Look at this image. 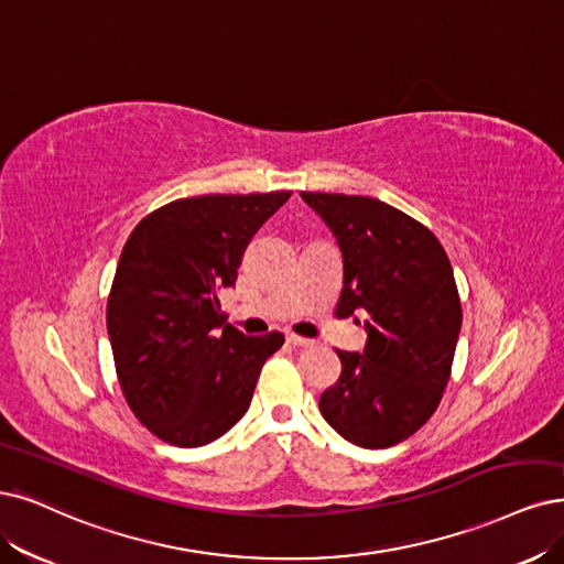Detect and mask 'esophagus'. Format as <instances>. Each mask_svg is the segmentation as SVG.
<instances>
[{"label":"esophagus","instance_id":"esophagus-1","mask_svg":"<svg viewBox=\"0 0 564 564\" xmlns=\"http://www.w3.org/2000/svg\"><path fill=\"white\" fill-rule=\"evenodd\" d=\"M288 344H293V346H314V339H306V337H300V335H293V332H290Z\"/></svg>","mask_w":564,"mask_h":564}]
</instances>
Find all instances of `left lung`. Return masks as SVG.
I'll use <instances>...</instances> for the list:
<instances>
[{
  "label": "left lung",
  "mask_w": 564,
  "mask_h": 564,
  "mask_svg": "<svg viewBox=\"0 0 564 564\" xmlns=\"http://www.w3.org/2000/svg\"><path fill=\"white\" fill-rule=\"evenodd\" d=\"M344 258L339 318L365 316L362 352L337 350L339 381L323 419L360 448H388L421 430L451 377L463 308L444 246L381 199L302 193Z\"/></svg>",
  "instance_id": "left-lung-1"
}]
</instances>
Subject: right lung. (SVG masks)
Here are the masks:
<instances>
[{
  "label": "right lung",
  "mask_w": 564,
  "mask_h": 564,
  "mask_svg": "<svg viewBox=\"0 0 564 564\" xmlns=\"http://www.w3.org/2000/svg\"><path fill=\"white\" fill-rule=\"evenodd\" d=\"M290 193L202 195L145 216L124 243L107 304L118 381L162 442L212 444L248 411L281 332L246 337L225 323L243 250Z\"/></svg>",
  "instance_id": "1"
}]
</instances>
